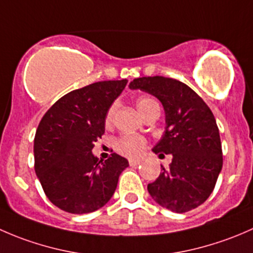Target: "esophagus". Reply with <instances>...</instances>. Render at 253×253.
Listing matches in <instances>:
<instances>
[{
    "mask_svg": "<svg viewBox=\"0 0 253 253\" xmlns=\"http://www.w3.org/2000/svg\"><path fill=\"white\" fill-rule=\"evenodd\" d=\"M128 164L131 165V167H137V165L141 164V160H138V159H129L128 160Z\"/></svg>",
    "mask_w": 253,
    "mask_h": 253,
    "instance_id": "1",
    "label": "esophagus"
}]
</instances>
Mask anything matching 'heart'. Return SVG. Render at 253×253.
Listing matches in <instances>:
<instances>
[{
	"label": "heart",
	"mask_w": 253,
	"mask_h": 253,
	"mask_svg": "<svg viewBox=\"0 0 253 253\" xmlns=\"http://www.w3.org/2000/svg\"><path fill=\"white\" fill-rule=\"evenodd\" d=\"M137 108L141 111L143 116H145L152 110L159 108V105H158V103L154 99L148 98V96H142V98L137 100ZM115 111H116V104H112L105 115L106 125H110L112 122ZM145 145H147L145 138H143L142 136H138V134H122V136H120L115 141V149L119 153H121V154L126 155V157H137V155H139L144 150Z\"/></svg>",
	"instance_id": "heart-1"
}]
</instances>
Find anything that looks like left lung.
I'll return each instance as SVG.
<instances>
[{
	"mask_svg": "<svg viewBox=\"0 0 253 253\" xmlns=\"http://www.w3.org/2000/svg\"><path fill=\"white\" fill-rule=\"evenodd\" d=\"M131 89L157 96L163 104L167 127L153 148L155 154H171L168 169L148 183V192L159 206L186 213L205 203L215 187L223 167V152L213 112L195 90L180 81L162 77L133 79Z\"/></svg>",
	"mask_w": 253,
	"mask_h": 253,
	"instance_id": "obj_1",
	"label": "left lung"
}]
</instances>
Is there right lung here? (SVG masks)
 Returning <instances> with one entry per match:
<instances>
[{
	"label": "right lung",
	"mask_w": 253,
	"mask_h": 253,
	"mask_svg": "<svg viewBox=\"0 0 253 253\" xmlns=\"http://www.w3.org/2000/svg\"><path fill=\"white\" fill-rule=\"evenodd\" d=\"M127 79L104 81L70 91L42 116L34 138V169L46 197L62 211L91 213L110 201L128 162L112 153L94 157L105 115Z\"/></svg>",
	"instance_id": "add662e5"
}]
</instances>
